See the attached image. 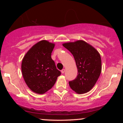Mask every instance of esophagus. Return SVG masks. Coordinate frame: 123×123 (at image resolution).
I'll use <instances>...</instances> for the list:
<instances>
[{
  "label": "esophagus",
  "mask_w": 123,
  "mask_h": 123,
  "mask_svg": "<svg viewBox=\"0 0 123 123\" xmlns=\"http://www.w3.org/2000/svg\"><path fill=\"white\" fill-rule=\"evenodd\" d=\"M65 72V69H63L62 70H61V73H64Z\"/></svg>",
  "instance_id": "1"
}]
</instances>
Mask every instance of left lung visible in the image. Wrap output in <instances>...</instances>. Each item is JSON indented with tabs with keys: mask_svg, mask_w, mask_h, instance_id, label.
<instances>
[{
	"mask_svg": "<svg viewBox=\"0 0 123 123\" xmlns=\"http://www.w3.org/2000/svg\"><path fill=\"white\" fill-rule=\"evenodd\" d=\"M72 54L78 73L74 80L69 82L72 90L77 94H84L95 86L102 70L99 52L85 41L77 40L62 44Z\"/></svg>",
	"mask_w": 123,
	"mask_h": 123,
	"instance_id": "8db88e82",
	"label": "left lung"
}]
</instances>
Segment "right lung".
Returning a JSON list of instances; mask_svg holds the SVG:
<instances>
[{
  "label": "right lung",
  "instance_id": "right-lung-1",
  "mask_svg": "<svg viewBox=\"0 0 123 123\" xmlns=\"http://www.w3.org/2000/svg\"><path fill=\"white\" fill-rule=\"evenodd\" d=\"M55 44L43 40L28 50L21 63L24 79L33 92L44 94L54 85L61 72L52 60Z\"/></svg>",
  "mask_w": 123,
  "mask_h": 123
}]
</instances>
